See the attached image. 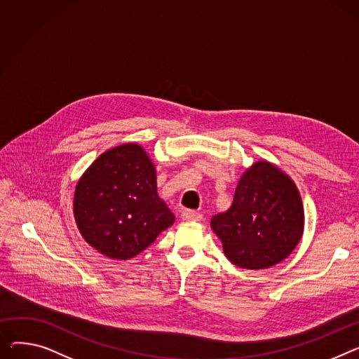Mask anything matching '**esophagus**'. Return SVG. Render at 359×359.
<instances>
[{
  "label": "esophagus",
  "mask_w": 359,
  "mask_h": 359,
  "mask_svg": "<svg viewBox=\"0 0 359 359\" xmlns=\"http://www.w3.org/2000/svg\"><path fill=\"white\" fill-rule=\"evenodd\" d=\"M180 218L183 221H189V222H198V221H202V213L190 210V209H184V210H182Z\"/></svg>",
  "instance_id": "34e87169"
}]
</instances>
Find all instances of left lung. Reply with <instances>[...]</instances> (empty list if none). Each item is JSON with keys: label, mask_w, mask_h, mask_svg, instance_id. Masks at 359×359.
Listing matches in <instances>:
<instances>
[{"label": "left lung", "mask_w": 359, "mask_h": 359, "mask_svg": "<svg viewBox=\"0 0 359 359\" xmlns=\"http://www.w3.org/2000/svg\"><path fill=\"white\" fill-rule=\"evenodd\" d=\"M232 264L266 270L287 258L304 231V209L294 180L278 165L257 160L241 175L231 206L210 219Z\"/></svg>", "instance_id": "8db88e82"}]
</instances>
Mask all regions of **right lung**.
I'll return each mask as SVG.
<instances>
[{"mask_svg": "<svg viewBox=\"0 0 359 359\" xmlns=\"http://www.w3.org/2000/svg\"><path fill=\"white\" fill-rule=\"evenodd\" d=\"M74 217L83 240L112 259H130L175 224L157 194L156 165L137 142L102 153L75 187Z\"/></svg>", "mask_w": 359, "mask_h": 359, "instance_id": "right-lung-1", "label": "right lung"}]
</instances>
